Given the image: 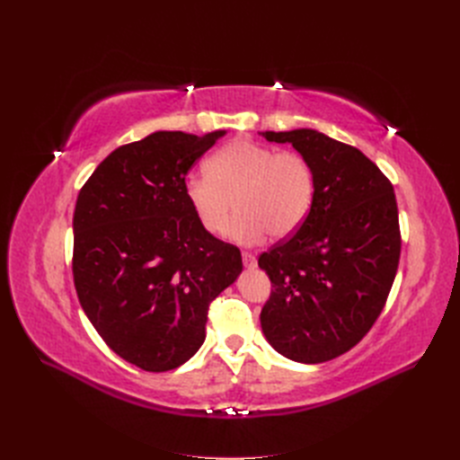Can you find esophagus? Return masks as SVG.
I'll list each match as a JSON object with an SVG mask.
<instances>
[{
    "instance_id": "34e87169",
    "label": "esophagus",
    "mask_w": 460,
    "mask_h": 460,
    "mask_svg": "<svg viewBox=\"0 0 460 460\" xmlns=\"http://www.w3.org/2000/svg\"><path fill=\"white\" fill-rule=\"evenodd\" d=\"M242 259H243V264H245L247 269H253V267H257V259H255V255H253V253L243 252V253H242Z\"/></svg>"
}]
</instances>
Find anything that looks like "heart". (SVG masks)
Returning a JSON list of instances; mask_svg holds the SVG:
<instances>
[{"label":"heart","mask_w":460,"mask_h":460,"mask_svg":"<svg viewBox=\"0 0 460 460\" xmlns=\"http://www.w3.org/2000/svg\"><path fill=\"white\" fill-rule=\"evenodd\" d=\"M207 172L186 178L184 196L208 234L225 232L240 208L230 228L235 242L257 243L267 232L282 240L313 207L314 171L297 151L235 140L208 159Z\"/></svg>","instance_id":"obj_1"}]
</instances>
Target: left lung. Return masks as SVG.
Returning a JSON list of instances; mask_svg holds the SVG:
<instances>
[{"instance_id":"left-lung-1","label":"left lung","mask_w":460,"mask_h":460,"mask_svg":"<svg viewBox=\"0 0 460 460\" xmlns=\"http://www.w3.org/2000/svg\"><path fill=\"white\" fill-rule=\"evenodd\" d=\"M261 136L291 144L314 171L307 218L259 257L272 282L262 333L280 355L318 365L367 336L394 286L401 255L394 186L363 151L323 132Z\"/></svg>"}]
</instances>
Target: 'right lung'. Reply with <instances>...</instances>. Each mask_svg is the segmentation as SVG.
I'll use <instances>...</instances> for the list:
<instances>
[{"mask_svg":"<svg viewBox=\"0 0 460 460\" xmlns=\"http://www.w3.org/2000/svg\"><path fill=\"white\" fill-rule=\"evenodd\" d=\"M225 134L153 132L109 153L78 193V301L111 349L142 370L196 355L208 305L243 269L240 249L208 234L184 196L191 164Z\"/></svg>","mask_w":460,"mask_h":460,"instance_id":"1","label":"right lung"}]
</instances>
